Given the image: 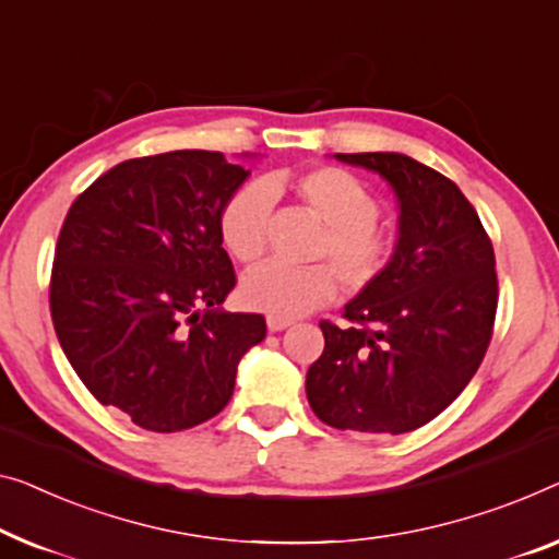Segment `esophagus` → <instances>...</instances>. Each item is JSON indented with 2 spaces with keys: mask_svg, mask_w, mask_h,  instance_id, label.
I'll use <instances>...</instances> for the list:
<instances>
[{
  "mask_svg": "<svg viewBox=\"0 0 559 559\" xmlns=\"http://www.w3.org/2000/svg\"><path fill=\"white\" fill-rule=\"evenodd\" d=\"M265 323H269V331H271V333L286 331V329L290 326L288 319H278V316H269V319H265Z\"/></svg>",
  "mask_w": 559,
  "mask_h": 559,
  "instance_id": "34e87169",
  "label": "esophagus"
}]
</instances>
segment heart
I'll return each instance as SVG.
<instances>
[{"label": "heart", "mask_w": 559, "mask_h": 559, "mask_svg": "<svg viewBox=\"0 0 559 559\" xmlns=\"http://www.w3.org/2000/svg\"><path fill=\"white\" fill-rule=\"evenodd\" d=\"M283 180H253L233 190L221 207V240L226 251L240 263L261 258L269 240V221L276 193ZM290 188L304 200L316 218L326 223L313 246V258L328 263L294 265L263 263L248 271L240 283V298L253 311L278 319H298L316 308L326 306L336 296L338 278L346 288H364L386 269L391 240L377 226L379 200L352 173L321 165L290 180Z\"/></svg>", "instance_id": "1"}]
</instances>
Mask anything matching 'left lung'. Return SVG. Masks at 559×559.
Returning a JSON list of instances; mask_svg holds the SVG:
<instances>
[{"mask_svg": "<svg viewBox=\"0 0 559 559\" xmlns=\"http://www.w3.org/2000/svg\"><path fill=\"white\" fill-rule=\"evenodd\" d=\"M384 178L399 205L386 269L346 304L352 326L321 321L306 373L313 414L336 429L404 435L435 419L477 373L497 313L495 251L444 175L402 153H336Z\"/></svg>", "mask_w": 559, "mask_h": 559, "instance_id": "obj_1", "label": "left lung"}]
</instances>
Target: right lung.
<instances>
[{"mask_svg":"<svg viewBox=\"0 0 559 559\" xmlns=\"http://www.w3.org/2000/svg\"><path fill=\"white\" fill-rule=\"evenodd\" d=\"M248 175L211 150L135 157L67 213L49 283L57 338L97 402L138 427L211 419L230 402L238 361L265 338L261 313L221 308L236 286L221 207Z\"/></svg>","mask_w":559,"mask_h":559,"instance_id":"obj_1","label":"right lung"}]
</instances>
